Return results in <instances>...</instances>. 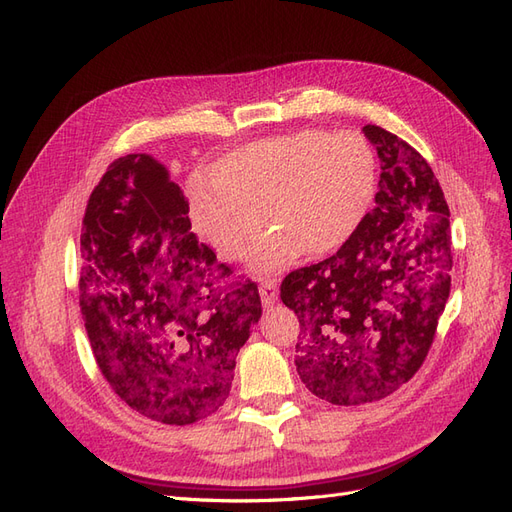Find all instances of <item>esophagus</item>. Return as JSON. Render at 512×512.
<instances>
[{
    "instance_id": "1",
    "label": "esophagus",
    "mask_w": 512,
    "mask_h": 512,
    "mask_svg": "<svg viewBox=\"0 0 512 512\" xmlns=\"http://www.w3.org/2000/svg\"><path fill=\"white\" fill-rule=\"evenodd\" d=\"M260 299H262V305L265 307H273L275 301H277V284L275 282H262L260 286Z\"/></svg>"
}]
</instances>
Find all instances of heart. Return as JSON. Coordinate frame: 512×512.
I'll list each match as a JSON object with an SVG mask.
<instances>
[{"label":"heart","instance_id":"obj_1","mask_svg":"<svg viewBox=\"0 0 512 512\" xmlns=\"http://www.w3.org/2000/svg\"><path fill=\"white\" fill-rule=\"evenodd\" d=\"M378 190L363 136L299 130L232 149L185 188L196 235L222 260L245 254L258 213L277 228L254 243L247 267L275 275L305 254L329 256L359 232Z\"/></svg>","mask_w":512,"mask_h":512}]
</instances>
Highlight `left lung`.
Returning a JSON list of instances; mask_svg holds the SVG:
<instances>
[{"label":"left lung","mask_w":512,"mask_h":512,"mask_svg":"<svg viewBox=\"0 0 512 512\" xmlns=\"http://www.w3.org/2000/svg\"><path fill=\"white\" fill-rule=\"evenodd\" d=\"M363 134L380 158L376 209L337 254L282 282L303 333L294 365L335 406L378 401L408 382L451 292V213L436 175L395 134Z\"/></svg>","instance_id":"8db88e82"}]
</instances>
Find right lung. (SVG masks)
<instances>
[{
  "instance_id": "obj_1",
  "label": "right lung",
  "mask_w": 512,
  "mask_h": 512,
  "mask_svg": "<svg viewBox=\"0 0 512 512\" xmlns=\"http://www.w3.org/2000/svg\"><path fill=\"white\" fill-rule=\"evenodd\" d=\"M185 213L168 168L130 153L91 192L81 235V312L98 367L132 410L164 425L224 404L262 316L256 284L232 280Z\"/></svg>"
}]
</instances>
